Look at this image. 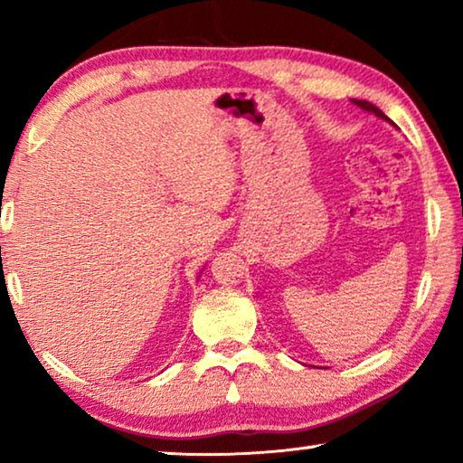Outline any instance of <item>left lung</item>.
<instances>
[{"instance_id": "8db88e82", "label": "left lung", "mask_w": 463, "mask_h": 463, "mask_svg": "<svg viewBox=\"0 0 463 463\" xmlns=\"http://www.w3.org/2000/svg\"><path fill=\"white\" fill-rule=\"evenodd\" d=\"M354 105H358L360 109H364V111H369V113H375L377 118H382V119H388L385 118V113L379 109V107H375L373 103H369V100H354Z\"/></svg>"}]
</instances>
